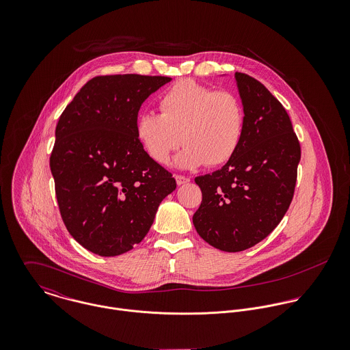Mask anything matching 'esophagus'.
Here are the masks:
<instances>
[{"label": "esophagus", "mask_w": 350, "mask_h": 350, "mask_svg": "<svg viewBox=\"0 0 350 350\" xmlns=\"http://www.w3.org/2000/svg\"><path fill=\"white\" fill-rule=\"evenodd\" d=\"M175 180H176V185H178V186H182V185H186V183L190 182V179L186 178V176H183V175H176V176H175Z\"/></svg>", "instance_id": "obj_1"}]
</instances>
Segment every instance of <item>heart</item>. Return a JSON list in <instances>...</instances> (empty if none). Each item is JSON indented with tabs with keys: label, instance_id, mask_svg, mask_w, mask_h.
<instances>
[{
	"label": "heart",
	"instance_id": "obj_1",
	"mask_svg": "<svg viewBox=\"0 0 350 350\" xmlns=\"http://www.w3.org/2000/svg\"><path fill=\"white\" fill-rule=\"evenodd\" d=\"M160 113L143 111L136 136L150 157L167 164L172 152L179 168L221 165L239 150L244 135V109L230 92H215L191 79L176 82L160 97ZM183 137L180 138V136Z\"/></svg>",
	"mask_w": 350,
	"mask_h": 350
}]
</instances>
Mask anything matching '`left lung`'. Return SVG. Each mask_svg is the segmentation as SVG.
Segmentation results:
<instances>
[{
	"label": "left lung",
	"instance_id": "8db88e82",
	"mask_svg": "<svg viewBox=\"0 0 350 350\" xmlns=\"http://www.w3.org/2000/svg\"><path fill=\"white\" fill-rule=\"evenodd\" d=\"M244 109L239 150L218 171L196 178L202 203L193 217L200 237L224 252H241L264 240L294 197L300 146L291 120L268 89L234 74Z\"/></svg>",
	"mask_w": 350,
	"mask_h": 350
}]
</instances>
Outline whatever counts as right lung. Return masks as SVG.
<instances>
[{
  "label": "right lung",
  "instance_id": "right-lung-1",
  "mask_svg": "<svg viewBox=\"0 0 350 350\" xmlns=\"http://www.w3.org/2000/svg\"><path fill=\"white\" fill-rule=\"evenodd\" d=\"M170 77H96L67 105L55 131L50 167L68 233L98 256L142 243L159 204L176 189L136 136L143 102Z\"/></svg>",
  "mask_w": 350,
  "mask_h": 350
}]
</instances>
